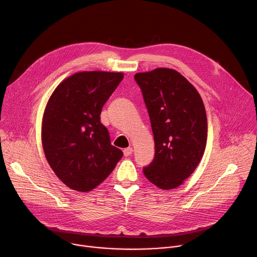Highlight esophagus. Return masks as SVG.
I'll return each mask as SVG.
<instances>
[{"label":"esophagus","mask_w":257,"mask_h":257,"mask_svg":"<svg viewBox=\"0 0 257 257\" xmlns=\"http://www.w3.org/2000/svg\"><path fill=\"white\" fill-rule=\"evenodd\" d=\"M124 156L125 157H128V156H130L131 154H132V152H133V149L132 148H126V149H124Z\"/></svg>","instance_id":"34e87169"}]
</instances>
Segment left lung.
I'll return each instance as SVG.
<instances>
[{"instance_id": "8db88e82", "label": "left lung", "mask_w": 257, "mask_h": 257, "mask_svg": "<svg viewBox=\"0 0 257 257\" xmlns=\"http://www.w3.org/2000/svg\"><path fill=\"white\" fill-rule=\"evenodd\" d=\"M143 93L155 141V156L144 168L162 190L179 186L197 168L207 142V116L196 88L170 68L134 76Z\"/></svg>"}]
</instances>
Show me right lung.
Here are the masks:
<instances>
[{"instance_id":"right-lung-1","label":"right lung","mask_w":257,"mask_h":257,"mask_svg":"<svg viewBox=\"0 0 257 257\" xmlns=\"http://www.w3.org/2000/svg\"><path fill=\"white\" fill-rule=\"evenodd\" d=\"M123 78L122 73L75 74L57 86L46 106L44 153L58 178L72 190L96 188L123 157L100 123L102 106Z\"/></svg>"}]
</instances>
